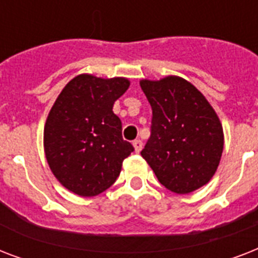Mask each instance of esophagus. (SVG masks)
<instances>
[{
    "label": "esophagus",
    "instance_id": "obj_1",
    "mask_svg": "<svg viewBox=\"0 0 258 258\" xmlns=\"http://www.w3.org/2000/svg\"><path fill=\"white\" fill-rule=\"evenodd\" d=\"M133 145H134V149H135V151H137V153H141L142 147H143V143H142L141 139H137V141H134Z\"/></svg>",
    "mask_w": 258,
    "mask_h": 258
}]
</instances>
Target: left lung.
Returning a JSON list of instances; mask_svg holds the SVG:
<instances>
[{
    "instance_id": "left-lung-1",
    "label": "left lung",
    "mask_w": 258,
    "mask_h": 258,
    "mask_svg": "<svg viewBox=\"0 0 258 258\" xmlns=\"http://www.w3.org/2000/svg\"><path fill=\"white\" fill-rule=\"evenodd\" d=\"M153 109L151 135L142 150L158 180L176 194H188L212 179L224 150L216 111L191 83L178 76L142 80Z\"/></svg>"
}]
</instances>
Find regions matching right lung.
I'll return each instance as SVG.
<instances>
[{
  "mask_svg": "<svg viewBox=\"0 0 258 258\" xmlns=\"http://www.w3.org/2000/svg\"><path fill=\"white\" fill-rule=\"evenodd\" d=\"M128 79L79 75L50 108L44 127V150L57 180L80 197L111 187L133 145L121 138L113 103L128 89Z\"/></svg>",
  "mask_w": 258,
  "mask_h": 258,
  "instance_id": "1",
  "label": "right lung"
}]
</instances>
